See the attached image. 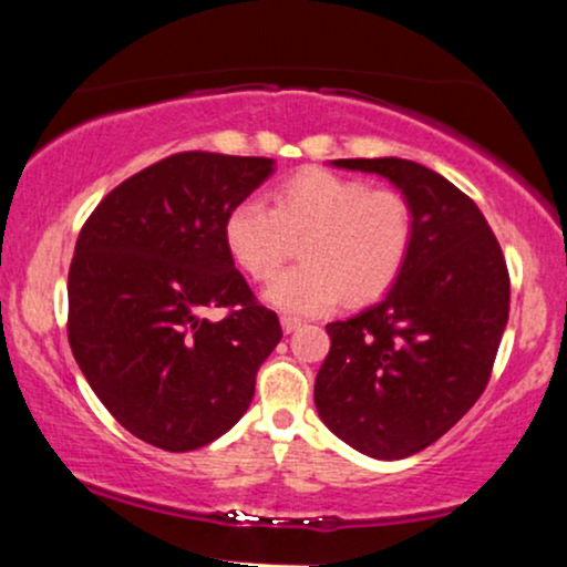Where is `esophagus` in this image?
Returning a JSON list of instances; mask_svg holds the SVG:
<instances>
[{
	"instance_id": "esophagus-1",
	"label": "esophagus",
	"mask_w": 567,
	"mask_h": 567,
	"mask_svg": "<svg viewBox=\"0 0 567 567\" xmlns=\"http://www.w3.org/2000/svg\"><path fill=\"white\" fill-rule=\"evenodd\" d=\"M279 324H282V330H285V333H292V330H298V328H301V322H298L296 317H282V320H279Z\"/></svg>"
}]
</instances>
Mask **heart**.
<instances>
[{"mask_svg": "<svg viewBox=\"0 0 567 567\" xmlns=\"http://www.w3.org/2000/svg\"><path fill=\"white\" fill-rule=\"evenodd\" d=\"M302 237V264L264 292L290 315H322L343 296L368 303L394 285L413 243L408 199L392 188L330 171H301L271 192V207L247 197L224 220V243L234 264L266 282Z\"/></svg>", "mask_w": 567, "mask_h": 567, "instance_id": "b5f03b06", "label": "heart"}]
</instances>
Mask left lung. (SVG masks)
Here are the masks:
<instances>
[{"mask_svg": "<svg viewBox=\"0 0 567 567\" xmlns=\"http://www.w3.org/2000/svg\"><path fill=\"white\" fill-rule=\"evenodd\" d=\"M400 188L413 243L379 303L330 322L315 381L322 424L370 458L424 451L470 410L491 379L509 320V275L480 207L410 159H333Z\"/></svg>", "mask_w": 567, "mask_h": 567, "instance_id": "left-lung-1", "label": "left lung"}]
</instances>
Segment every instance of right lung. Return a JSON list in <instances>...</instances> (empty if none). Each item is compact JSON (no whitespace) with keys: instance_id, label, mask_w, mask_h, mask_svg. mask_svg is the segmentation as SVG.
<instances>
[{"instance_id":"1","label":"right lung","mask_w":567,"mask_h":567,"mask_svg":"<svg viewBox=\"0 0 567 567\" xmlns=\"http://www.w3.org/2000/svg\"><path fill=\"white\" fill-rule=\"evenodd\" d=\"M275 159L184 152L135 173L82 226L69 269V343L130 434L197 451L245 415L282 338L234 269L224 220ZM231 308L207 321V308Z\"/></svg>"}]
</instances>
